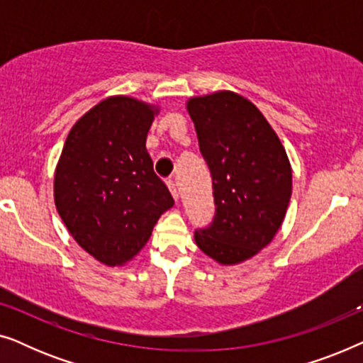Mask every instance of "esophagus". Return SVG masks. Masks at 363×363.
<instances>
[{
    "instance_id": "esophagus-1",
    "label": "esophagus",
    "mask_w": 363,
    "mask_h": 363,
    "mask_svg": "<svg viewBox=\"0 0 363 363\" xmlns=\"http://www.w3.org/2000/svg\"><path fill=\"white\" fill-rule=\"evenodd\" d=\"M167 185H168V188H170V191H172V195H173V198H175V200H178V196H180V193H178L177 183H175V182H173V180H168V182H167Z\"/></svg>"
}]
</instances>
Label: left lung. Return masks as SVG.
I'll return each instance as SVG.
<instances>
[{"label": "left lung", "mask_w": 363, "mask_h": 363, "mask_svg": "<svg viewBox=\"0 0 363 363\" xmlns=\"http://www.w3.org/2000/svg\"><path fill=\"white\" fill-rule=\"evenodd\" d=\"M200 152L210 168L216 213L195 242L218 264L251 259L284 221L292 193L286 148L251 101L231 91L190 97Z\"/></svg>", "instance_id": "8db88e82"}]
</instances>
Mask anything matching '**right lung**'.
<instances>
[{"label": "right lung", "instance_id": "right-lung-1", "mask_svg": "<svg viewBox=\"0 0 363 363\" xmlns=\"http://www.w3.org/2000/svg\"><path fill=\"white\" fill-rule=\"evenodd\" d=\"M158 112L128 96L104 99L74 123L59 157V216L77 245L106 266L132 261L175 203L145 147Z\"/></svg>", "mask_w": 363, "mask_h": 363}]
</instances>
